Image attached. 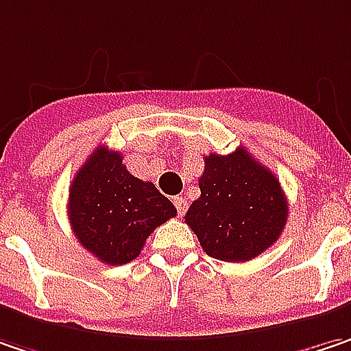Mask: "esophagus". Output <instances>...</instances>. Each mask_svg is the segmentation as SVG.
Returning a JSON list of instances; mask_svg holds the SVG:
<instances>
[{
	"label": "esophagus",
	"instance_id": "1",
	"mask_svg": "<svg viewBox=\"0 0 351 351\" xmlns=\"http://www.w3.org/2000/svg\"><path fill=\"white\" fill-rule=\"evenodd\" d=\"M175 206H176V212L182 216L184 212H186V198H182V196H175Z\"/></svg>",
	"mask_w": 351,
	"mask_h": 351
}]
</instances>
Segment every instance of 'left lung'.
I'll return each instance as SVG.
<instances>
[{
	"mask_svg": "<svg viewBox=\"0 0 351 351\" xmlns=\"http://www.w3.org/2000/svg\"><path fill=\"white\" fill-rule=\"evenodd\" d=\"M198 186L200 198L184 221L210 257L250 261L281 237L289 216L281 184L243 147L232 155H208Z\"/></svg>",
	"mask_w": 351,
	"mask_h": 351,
	"instance_id": "left-lung-1",
	"label": "left lung"
}]
</instances>
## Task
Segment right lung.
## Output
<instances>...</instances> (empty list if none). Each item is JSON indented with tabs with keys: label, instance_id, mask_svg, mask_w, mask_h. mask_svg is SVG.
Segmentation results:
<instances>
[{
	"label": "right lung",
	"instance_id": "obj_1",
	"mask_svg": "<svg viewBox=\"0 0 351 351\" xmlns=\"http://www.w3.org/2000/svg\"><path fill=\"white\" fill-rule=\"evenodd\" d=\"M176 216L153 182L133 176L121 153L98 147L76 173L69 192V220L82 247L108 265L133 261L155 228Z\"/></svg>",
	"mask_w": 351,
	"mask_h": 351
}]
</instances>
